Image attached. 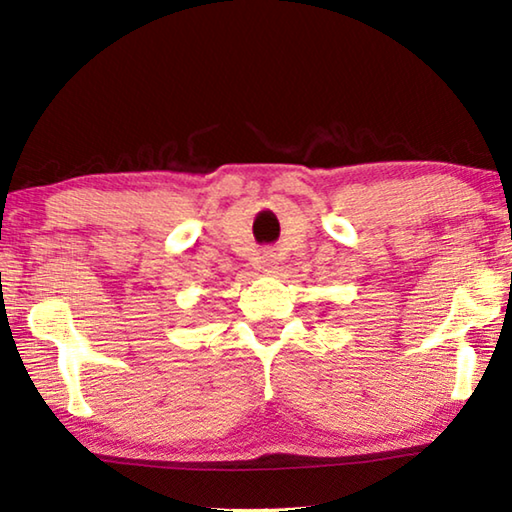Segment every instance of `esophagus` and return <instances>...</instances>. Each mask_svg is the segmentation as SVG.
<instances>
[{
  "label": "esophagus",
  "mask_w": 512,
  "mask_h": 512,
  "mask_svg": "<svg viewBox=\"0 0 512 512\" xmlns=\"http://www.w3.org/2000/svg\"><path fill=\"white\" fill-rule=\"evenodd\" d=\"M273 264H275V255L273 253H264L262 255V266L266 268V271H268V268H273Z\"/></svg>",
  "instance_id": "1"
}]
</instances>
